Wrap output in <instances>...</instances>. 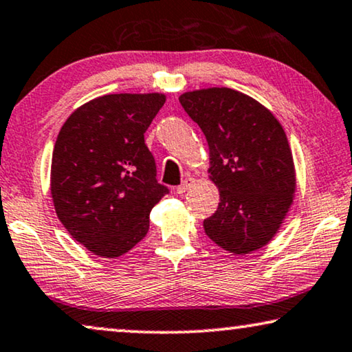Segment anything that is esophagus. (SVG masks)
<instances>
[{
  "instance_id": "34e87169",
  "label": "esophagus",
  "mask_w": 352,
  "mask_h": 352,
  "mask_svg": "<svg viewBox=\"0 0 352 352\" xmlns=\"http://www.w3.org/2000/svg\"><path fill=\"white\" fill-rule=\"evenodd\" d=\"M195 185V178H191V177H188V178H185V180H183V183L180 186H177V195H183V192H185L186 190H190V188Z\"/></svg>"
}]
</instances>
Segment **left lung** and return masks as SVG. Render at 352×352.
Returning <instances> with one entry per match:
<instances>
[{
    "instance_id": "8db88e82",
    "label": "left lung",
    "mask_w": 352,
    "mask_h": 352,
    "mask_svg": "<svg viewBox=\"0 0 352 352\" xmlns=\"http://www.w3.org/2000/svg\"><path fill=\"white\" fill-rule=\"evenodd\" d=\"M183 110L204 132L210 178L219 186L206 234L234 255L268 244L295 192L294 157L273 113L245 94L210 87L180 96Z\"/></svg>"
}]
</instances>
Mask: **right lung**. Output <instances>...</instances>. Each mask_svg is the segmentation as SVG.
I'll return each mask as SVG.
<instances>
[{"mask_svg": "<svg viewBox=\"0 0 352 352\" xmlns=\"http://www.w3.org/2000/svg\"><path fill=\"white\" fill-rule=\"evenodd\" d=\"M164 94H110L84 103L52 151L51 195L67 231L89 252L115 258L146 236L169 188L156 180L145 132Z\"/></svg>", "mask_w": 352, "mask_h": 352, "instance_id": "1", "label": "right lung"}]
</instances>
